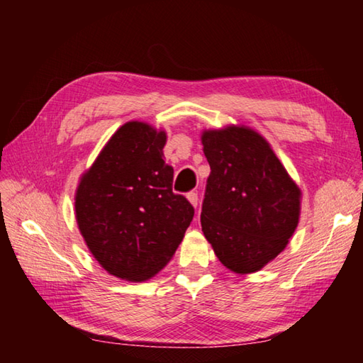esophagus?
I'll return each mask as SVG.
<instances>
[{"label":"esophagus","mask_w":363,"mask_h":363,"mask_svg":"<svg viewBox=\"0 0 363 363\" xmlns=\"http://www.w3.org/2000/svg\"><path fill=\"white\" fill-rule=\"evenodd\" d=\"M187 199H189L190 203H192L195 208L199 206V194H196V192H189L187 194Z\"/></svg>","instance_id":"esophagus-1"}]
</instances>
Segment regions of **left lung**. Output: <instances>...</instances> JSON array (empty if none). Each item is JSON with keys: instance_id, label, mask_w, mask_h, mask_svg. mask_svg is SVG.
<instances>
[{"instance_id": "1", "label": "left lung", "mask_w": 363, "mask_h": 363, "mask_svg": "<svg viewBox=\"0 0 363 363\" xmlns=\"http://www.w3.org/2000/svg\"><path fill=\"white\" fill-rule=\"evenodd\" d=\"M201 144L211 168L201 230L227 269L256 272L296 229L301 190L267 140L247 126L203 131Z\"/></svg>"}]
</instances>
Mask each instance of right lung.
<instances>
[{
    "label": "right lung",
    "mask_w": 363,
    "mask_h": 363,
    "mask_svg": "<svg viewBox=\"0 0 363 363\" xmlns=\"http://www.w3.org/2000/svg\"><path fill=\"white\" fill-rule=\"evenodd\" d=\"M164 131L128 121L78 184V229L115 277H153L173 257L194 219V206L173 192L174 171L164 162Z\"/></svg>",
    "instance_id": "add662e5"
}]
</instances>
